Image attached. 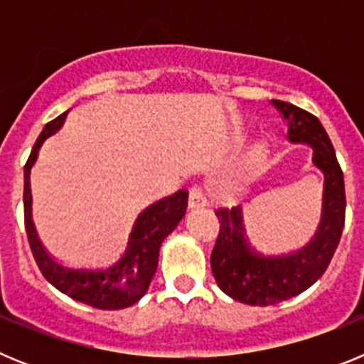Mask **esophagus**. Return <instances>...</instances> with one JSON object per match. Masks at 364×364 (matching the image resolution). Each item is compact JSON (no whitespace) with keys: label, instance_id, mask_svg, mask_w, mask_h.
<instances>
[{"label":"esophagus","instance_id":"1","mask_svg":"<svg viewBox=\"0 0 364 364\" xmlns=\"http://www.w3.org/2000/svg\"><path fill=\"white\" fill-rule=\"evenodd\" d=\"M205 204H208V198L200 186H193L189 189V210H198V208H204Z\"/></svg>","mask_w":364,"mask_h":364}]
</instances>
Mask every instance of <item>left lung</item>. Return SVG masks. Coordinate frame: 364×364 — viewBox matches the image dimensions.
I'll list each match as a JSON object with an SVG mask.
<instances>
[{"instance_id": "left-lung-1", "label": "left lung", "mask_w": 364, "mask_h": 364, "mask_svg": "<svg viewBox=\"0 0 364 364\" xmlns=\"http://www.w3.org/2000/svg\"><path fill=\"white\" fill-rule=\"evenodd\" d=\"M272 104L288 122L290 142L314 147V164L324 173L323 217L306 246L284 255H264L244 237L239 205L215 210L220 230L211 252V272L224 294L252 306L277 304L308 290L326 272L345 228V178L323 124L294 104L282 100Z\"/></svg>"}]
</instances>
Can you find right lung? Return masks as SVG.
Here are the masks:
<instances>
[{"mask_svg":"<svg viewBox=\"0 0 364 364\" xmlns=\"http://www.w3.org/2000/svg\"><path fill=\"white\" fill-rule=\"evenodd\" d=\"M67 112L69 111L45 125L25 164L23 210L28 244L43 277L62 294L100 310H122L146 295L159 266L160 244L184 217L188 208V191L180 189L169 197L151 204L138 215L127 247L114 262L96 266H69L54 260L38 239L36 228L32 222L31 169L36 162L41 144L62 127Z\"/></svg>","mask_w":364,"mask_h":364,"instance_id":"add662e5","label":"right lung"}]
</instances>
